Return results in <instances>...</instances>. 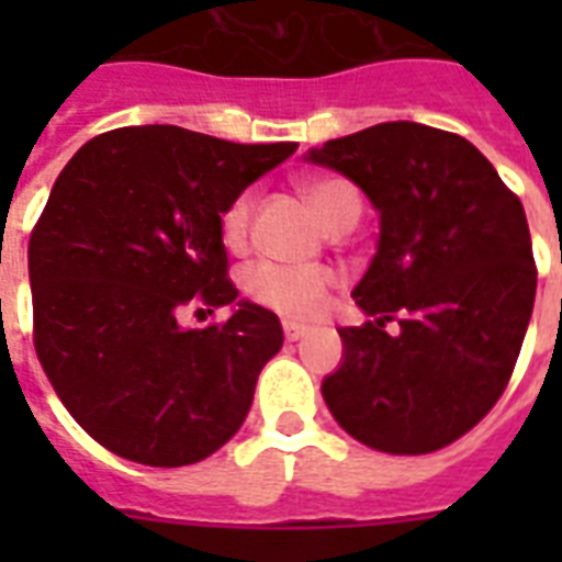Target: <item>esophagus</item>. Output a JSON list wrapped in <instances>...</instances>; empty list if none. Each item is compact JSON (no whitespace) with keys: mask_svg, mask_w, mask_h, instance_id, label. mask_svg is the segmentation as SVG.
<instances>
[{"mask_svg":"<svg viewBox=\"0 0 562 562\" xmlns=\"http://www.w3.org/2000/svg\"><path fill=\"white\" fill-rule=\"evenodd\" d=\"M282 333H285V338H289V341H300V338L308 333V326L291 324V321H285V324H282Z\"/></svg>","mask_w":562,"mask_h":562,"instance_id":"obj_1","label":"esophagus"}]
</instances>
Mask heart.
Here are the masks:
<instances>
[{
    "label": "heart",
    "instance_id": "heart-1",
    "mask_svg": "<svg viewBox=\"0 0 562 562\" xmlns=\"http://www.w3.org/2000/svg\"><path fill=\"white\" fill-rule=\"evenodd\" d=\"M300 192L306 194L308 206L317 212V218L326 227H338L344 218H359L361 198L350 180L338 175H312L300 183ZM254 192H241L221 212V238L227 247H245L254 218ZM338 285L333 268L324 265H277L259 262L245 277L247 294L271 308L277 315L291 321H312L324 312L326 300Z\"/></svg>",
    "mask_w": 562,
    "mask_h": 562
}]
</instances>
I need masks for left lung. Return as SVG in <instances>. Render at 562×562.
Returning <instances> with one entry per match:
<instances>
[{
	"label": "left lung",
	"instance_id": "1",
	"mask_svg": "<svg viewBox=\"0 0 562 562\" xmlns=\"http://www.w3.org/2000/svg\"><path fill=\"white\" fill-rule=\"evenodd\" d=\"M308 160L359 183L382 224L352 291L370 321L338 329L326 405L370 449L437 452L487 417L522 350L537 294L522 201L475 145L417 122L329 139Z\"/></svg>",
	"mask_w": 562,
	"mask_h": 562
}]
</instances>
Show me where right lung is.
Masks as SVG:
<instances>
[{
	"label": "right lung",
	"instance_id": "1",
	"mask_svg": "<svg viewBox=\"0 0 562 562\" xmlns=\"http://www.w3.org/2000/svg\"><path fill=\"white\" fill-rule=\"evenodd\" d=\"M297 143L238 145L175 125L116 127L66 162L29 241L34 350L75 423L119 458L187 467L236 435L282 347L238 289L221 212Z\"/></svg>",
	"mask_w": 562,
	"mask_h": 562
}]
</instances>
